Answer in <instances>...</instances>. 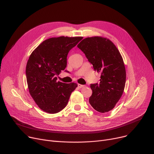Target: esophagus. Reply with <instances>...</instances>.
Here are the masks:
<instances>
[{
  "label": "esophagus",
  "mask_w": 154,
  "mask_h": 154,
  "mask_svg": "<svg viewBox=\"0 0 154 154\" xmlns=\"http://www.w3.org/2000/svg\"><path fill=\"white\" fill-rule=\"evenodd\" d=\"M78 87H79V88H82V87H85V85H82V84H78Z\"/></svg>",
  "instance_id": "obj_1"
}]
</instances>
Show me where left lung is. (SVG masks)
<instances>
[{
  "label": "left lung",
  "instance_id": "left-lung-1",
  "mask_svg": "<svg viewBox=\"0 0 154 154\" xmlns=\"http://www.w3.org/2000/svg\"><path fill=\"white\" fill-rule=\"evenodd\" d=\"M77 47L94 70L101 74L99 83L91 85L90 104L100 113L112 110L122 95L125 85L126 71L122 55L111 40L102 37L85 38Z\"/></svg>",
  "mask_w": 154,
  "mask_h": 154
}]
</instances>
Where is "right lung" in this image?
Returning a JSON list of instances; mask_svg holds the SVG:
<instances>
[{"mask_svg": "<svg viewBox=\"0 0 154 154\" xmlns=\"http://www.w3.org/2000/svg\"><path fill=\"white\" fill-rule=\"evenodd\" d=\"M82 37H52L40 44L32 52L26 66L29 91L38 107L48 114H55L66 107L76 83L57 82L67 66L69 52Z\"/></svg>", "mask_w": 154, "mask_h": 154, "instance_id": "1", "label": "right lung"}]
</instances>
